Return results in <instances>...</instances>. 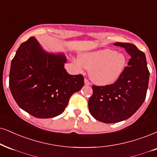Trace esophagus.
<instances>
[{"mask_svg":"<svg viewBox=\"0 0 157 157\" xmlns=\"http://www.w3.org/2000/svg\"><path fill=\"white\" fill-rule=\"evenodd\" d=\"M84 84H86V85H90V84L91 83L89 82L88 81V79H86V78H84Z\"/></svg>","mask_w":157,"mask_h":157,"instance_id":"34e87169","label":"esophagus"}]
</instances>
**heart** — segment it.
I'll use <instances>...</instances> for the list:
<instances>
[{"mask_svg": "<svg viewBox=\"0 0 157 157\" xmlns=\"http://www.w3.org/2000/svg\"><path fill=\"white\" fill-rule=\"evenodd\" d=\"M78 64L90 69V77L98 85L113 84L121 76L127 65V57L110 49L85 53Z\"/></svg>", "mask_w": 157, "mask_h": 157, "instance_id": "b5f03b06", "label": "heart"}]
</instances>
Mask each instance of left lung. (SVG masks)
<instances>
[{
  "instance_id": "obj_1",
  "label": "left lung",
  "mask_w": 157,
  "mask_h": 157,
  "mask_svg": "<svg viewBox=\"0 0 157 157\" xmlns=\"http://www.w3.org/2000/svg\"><path fill=\"white\" fill-rule=\"evenodd\" d=\"M124 48L129 59L114 84L92 86L88 104L91 115L103 123H117L132 117L146 99L149 80L146 55L134 44L117 42Z\"/></svg>"
}]
</instances>
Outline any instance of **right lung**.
I'll return each instance as SVG.
<instances>
[{"label":"right lung","mask_w":157,"mask_h":157,"mask_svg":"<svg viewBox=\"0 0 157 157\" xmlns=\"http://www.w3.org/2000/svg\"><path fill=\"white\" fill-rule=\"evenodd\" d=\"M63 54L44 51L35 37L19 46L11 60L9 88L19 107L40 119L55 117L84 85L82 74L70 75Z\"/></svg>","instance_id":"add662e5"}]
</instances>
